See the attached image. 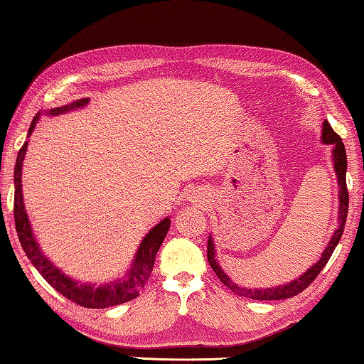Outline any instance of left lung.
<instances>
[{"mask_svg": "<svg viewBox=\"0 0 364 364\" xmlns=\"http://www.w3.org/2000/svg\"><path fill=\"white\" fill-rule=\"evenodd\" d=\"M322 140H323V144H333V165H335V171H337V176H338V184H340V210H338L340 225H338V229L335 230L332 240L328 242V247L325 248L322 258L318 259V262L314 264L312 268H309L299 279H294L289 284L278 286V287H267V289H247V287H240L235 283H232V279L229 278V276H227L224 271L220 269L219 263L215 262L213 238H209L208 240V262L210 264V268L215 271L217 278H219L222 283L229 287L232 292H235V294L243 296V297H250V299H257V301H279V299H289V297H294L299 294V292L306 289V287L317 278L318 273H321L325 264H327L330 257H332L335 247L338 245L340 238H341V235H343V229L346 224V214H348V189H346V151H345L343 142H341V137L332 129L328 121H323Z\"/></svg>", "mask_w": 364, "mask_h": 364, "instance_id": "left-lung-1", "label": "left lung"}]
</instances>
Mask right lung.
I'll use <instances>...</instances> for the list:
<instances>
[{"mask_svg":"<svg viewBox=\"0 0 364 364\" xmlns=\"http://www.w3.org/2000/svg\"><path fill=\"white\" fill-rule=\"evenodd\" d=\"M88 100L83 97V100H77L70 102L67 106L62 107H53V109L47 111L48 116H58V114H63L67 111L77 109V107L85 106ZM41 112H37L34 119H32L31 127H29V135L34 130L37 121H39ZM27 142H24L23 147H21L18 154V160H16L14 166V224H16V232H18L19 242L23 245V250L27 255V258L31 259V263L34 264L36 269L42 274V278L50 284L53 289L60 292L62 296L67 297L78 306L88 307V309H106L117 306V304H124L127 301H132L139 296V292L144 289L145 284L151 274V269H154L155 257L160 250V245L164 243L166 232L170 229V219H164L159 225H155L151 229L147 237L144 238L142 243H140L139 252L135 255V259L132 263V268H130L129 274L124 279H119L112 284H105L100 287H95L91 284H78L77 281L70 279L65 276L60 269L48 262V259L43 257L41 252L39 245H37L34 240V235H32V229L29 224V219H27L24 203H23V189H21V175H23V161L26 155Z\"/></svg>","mask_w":364,"mask_h":364,"instance_id":"obj_1","label":"right lung"}]
</instances>
